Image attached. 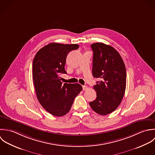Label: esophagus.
Returning a JSON list of instances; mask_svg holds the SVG:
<instances>
[{
    "label": "esophagus",
    "instance_id": "esophagus-1",
    "mask_svg": "<svg viewBox=\"0 0 155 155\" xmlns=\"http://www.w3.org/2000/svg\"><path fill=\"white\" fill-rule=\"evenodd\" d=\"M88 89L87 86H83V91H86Z\"/></svg>",
    "mask_w": 155,
    "mask_h": 155
}]
</instances>
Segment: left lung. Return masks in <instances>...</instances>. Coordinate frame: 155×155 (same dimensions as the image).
<instances>
[{
	"label": "left lung",
	"mask_w": 155,
	"mask_h": 155,
	"mask_svg": "<svg viewBox=\"0 0 155 155\" xmlns=\"http://www.w3.org/2000/svg\"><path fill=\"white\" fill-rule=\"evenodd\" d=\"M91 48L93 77L101 80L94 86L97 96L89 104L96 113L105 116L116 110L122 101L126 84V68L120 54L113 47L96 42Z\"/></svg>",
	"instance_id": "obj_1"
}]
</instances>
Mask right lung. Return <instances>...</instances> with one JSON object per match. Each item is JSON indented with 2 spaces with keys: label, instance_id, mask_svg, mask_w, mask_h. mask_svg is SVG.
Listing matches in <instances>:
<instances>
[{
  "label": "right lung",
  "instance_id": "add662e5",
  "mask_svg": "<svg viewBox=\"0 0 155 155\" xmlns=\"http://www.w3.org/2000/svg\"><path fill=\"white\" fill-rule=\"evenodd\" d=\"M77 44L50 43L41 48L33 61V79L37 98L51 114L61 117L71 110L75 97L82 91L79 84H62L60 75L66 74L68 54Z\"/></svg>",
  "mask_w": 155,
  "mask_h": 155
}]
</instances>
